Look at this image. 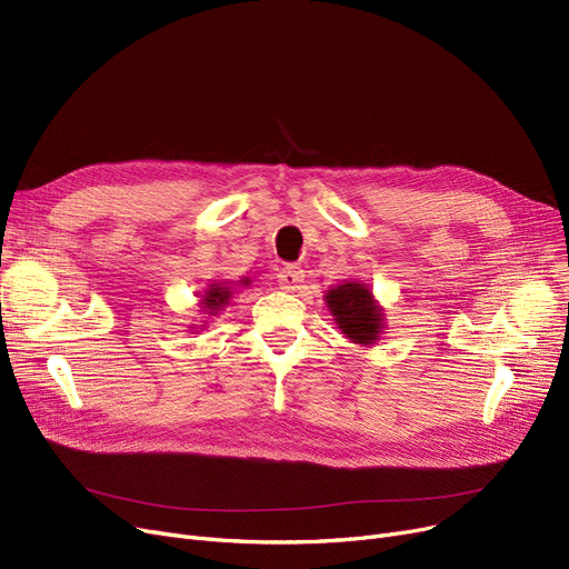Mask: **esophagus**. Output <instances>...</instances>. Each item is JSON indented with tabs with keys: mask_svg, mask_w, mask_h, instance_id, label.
Wrapping results in <instances>:
<instances>
[{
	"mask_svg": "<svg viewBox=\"0 0 569 569\" xmlns=\"http://www.w3.org/2000/svg\"><path fill=\"white\" fill-rule=\"evenodd\" d=\"M277 279H279L281 290L295 292V290H300L302 283H305V269L297 267V264H286Z\"/></svg>",
	"mask_w": 569,
	"mask_h": 569,
	"instance_id": "obj_1",
	"label": "esophagus"
}]
</instances>
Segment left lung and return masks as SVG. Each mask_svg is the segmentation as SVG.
Wrapping results in <instances>:
<instances>
[{
	"label": "left lung",
	"mask_w": 569,
	"mask_h": 569,
	"mask_svg": "<svg viewBox=\"0 0 569 569\" xmlns=\"http://www.w3.org/2000/svg\"><path fill=\"white\" fill-rule=\"evenodd\" d=\"M325 305L341 335L357 346H373L385 330V309L362 281H343L325 292Z\"/></svg>",
	"instance_id": "1"
}]
</instances>
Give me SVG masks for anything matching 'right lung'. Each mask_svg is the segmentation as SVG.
I'll list each match as a JSON object with an SVG mask.
<instances>
[{
	"label": "right lung",
	"mask_w": 569,
	"mask_h": 569,
	"mask_svg": "<svg viewBox=\"0 0 569 569\" xmlns=\"http://www.w3.org/2000/svg\"><path fill=\"white\" fill-rule=\"evenodd\" d=\"M232 286H239V288H247V286H251V279L249 277H242L239 281H212L209 283L204 290H202V295H200V302H198V307H200V311L204 313V318H214L219 311H223L226 307H228V302H230V297H232V292H234V288ZM207 322V320H204ZM204 325H200V327H196V330H202Z\"/></svg>",
	"instance_id": "right-lung-1"
}]
</instances>
